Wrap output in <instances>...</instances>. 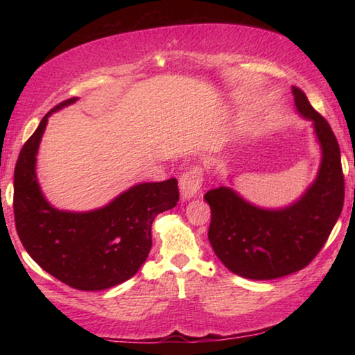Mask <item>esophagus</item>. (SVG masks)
I'll return each mask as SVG.
<instances>
[{
    "label": "esophagus",
    "instance_id": "1",
    "mask_svg": "<svg viewBox=\"0 0 355 355\" xmlns=\"http://www.w3.org/2000/svg\"><path fill=\"white\" fill-rule=\"evenodd\" d=\"M202 169L200 167H191L180 177V192L183 199H192L202 188Z\"/></svg>",
    "mask_w": 355,
    "mask_h": 355
}]
</instances>
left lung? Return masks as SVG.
Instances as JSON below:
<instances>
[{"instance_id": "1", "label": "left lung", "mask_w": 355, "mask_h": 355, "mask_svg": "<svg viewBox=\"0 0 355 355\" xmlns=\"http://www.w3.org/2000/svg\"><path fill=\"white\" fill-rule=\"evenodd\" d=\"M299 114L313 122L322 150L320 172L297 202L264 209L245 202L225 186L208 191L211 208L209 244L224 266L252 280H271L304 269L320 254L338 220L345 202L340 146L332 128L313 110L299 87H293Z\"/></svg>"}]
</instances>
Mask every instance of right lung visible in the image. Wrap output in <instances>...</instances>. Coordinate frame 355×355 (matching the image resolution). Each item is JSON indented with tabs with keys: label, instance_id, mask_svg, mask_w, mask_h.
<instances>
[{
	"label": "right lung",
	"instance_id": "1",
	"mask_svg": "<svg viewBox=\"0 0 355 355\" xmlns=\"http://www.w3.org/2000/svg\"><path fill=\"white\" fill-rule=\"evenodd\" d=\"M78 98L64 100L40 120L14 172V218L23 248L39 266L75 290L116 286L139 271L152 249V222L177 205V180L136 184L106 207L59 211L45 200L35 177V155L48 117Z\"/></svg>",
	"mask_w": 355,
	"mask_h": 355
}]
</instances>
